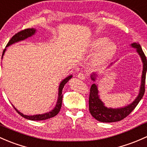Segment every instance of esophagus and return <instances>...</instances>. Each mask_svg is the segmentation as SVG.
Here are the masks:
<instances>
[{
    "label": "esophagus",
    "instance_id": "esophagus-1",
    "mask_svg": "<svg viewBox=\"0 0 147 147\" xmlns=\"http://www.w3.org/2000/svg\"><path fill=\"white\" fill-rule=\"evenodd\" d=\"M78 78H80V80H84L86 78V75L84 74L83 72H80V73L78 75Z\"/></svg>",
    "mask_w": 147,
    "mask_h": 147
}]
</instances>
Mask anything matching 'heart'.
<instances>
[{
	"instance_id": "1",
	"label": "heart",
	"mask_w": 147,
	"mask_h": 147,
	"mask_svg": "<svg viewBox=\"0 0 147 147\" xmlns=\"http://www.w3.org/2000/svg\"><path fill=\"white\" fill-rule=\"evenodd\" d=\"M92 51H98L95 56L94 61L98 65H103L110 61L117 51V46L113 41H109L107 37H98L94 40L90 45Z\"/></svg>"
}]
</instances>
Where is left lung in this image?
<instances>
[{"label":"left lung","mask_w":147,"mask_h":147,"mask_svg":"<svg viewBox=\"0 0 147 147\" xmlns=\"http://www.w3.org/2000/svg\"><path fill=\"white\" fill-rule=\"evenodd\" d=\"M132 46L137 49V53L140 54L143 63V71L142 76V84L140 87V92L137 98L129 106L120 109H108L105 107L103 102L100 100L98 95V89L95 84H93L90 88L89 98V108L90 113L94 118L103 123H114L122 120L125 118L135 109L136 106L142 98L145 92V80L147 69L146 57L142 49L141 46L139 44L133 43ZM92 79L94 80V75H92Z\"/></svg>","instance_id":"obj_1"}]
</instances>
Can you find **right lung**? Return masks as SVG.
Segmentation results:
<instances>
[{"label":"right lung","instance_id":"obj_1","mask_svg":"<svg viewBox=\"0 0 147 147\" xmlns=\"http://www.w3.org/2000/svg\"><path fill=\"white\" fill-rule=\"evenodd\" d=\"M35 32H36V29H34L33 28H29V29H23V30H21L20 32H18L17 34H15L12 37L11 39H10V41H9V42L7 43L6 47H7V46L11 45V44H14V43L18 42V41H22V40H24V39H25V38H28V37H29V36H32V35L35 33ZM5 51V50L3 51V52L2 55H4ZM71 78H72V76L67 77V78H65L64 80H63V81L61 82V84H60V86H59V89H58V90H59V93H58V101H57L56 106H55V109H54L53 111H50V112H49V113H46L41 114V115H40L39 114V115H24V114L21 113L20 112H19V111L17 110L15 107L14 108H15V109L16 110L17 112H18V113L21 115V116H22L23 118H24L26 119H28V120H46V119L53 118V117L55 116V115H56L57 114L59 113V111H61V106H62V100H63V94H62L63 89V87H64L65 84L66 83L68 82V80Z\"/></svg>","mask_w":147,"mask_h":147}]
</instances>
